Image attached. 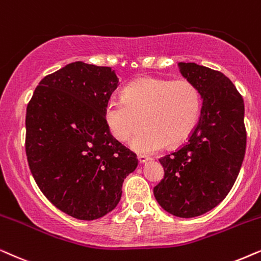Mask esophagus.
<instances>
[{"label": "esophagus", "instance_id": "34e87169", "mask_svg": "<svg viewBox=\"0 0 261 261\" xmlns=\"http://www.w3.org/2000/svg\"><path fill=\"white\" fill-rule=\"evenodd\" d=\"M137 159H138V162H140V163H144V162H147V161H149V160H150V158H148V156H145V155H138Z\"/></svg>", "mask_w": 261, "mask_h": 261}]
</instances>
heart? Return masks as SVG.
Instances as JSON below:
<instances>
[{"label":"heart","mask_w":261,"mask_h":261,"mask_svg":"<svg viewBox=\"0 0 261 261\" xmlns=\"http://www.w3.org/2000/svg\"><path fill=\"white\" fill-rule=\"evenodd\" d=\"M201 110L199 90L186 80L143 77L128 85L124 98H111L105 119L116 140L126 141L135 134L131 147L141 152H156L167 144L176 147L196 127Z\"/></svg>","instance_id":"b5f03b06"}]
</instances>
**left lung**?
I'll list each match as a JSON object with an SVG mask.
<instances>
[{
	"label": "left lung",
	"mask_w": 261,
	"mask_h": 261,
	"mask_svg": "<svg viewBox=\"0 0 261 261\" xmlns=\"http://www.w3.org/2000/svg\"><path fill=\"white\" fill-rule=\"evenodd\" d=\"M179 67L199 90L203 106L189 141L160 159L165 176L154 196L169 214L190 218L227 197L244 161L247 134L244 99L227 76L196 63Z\"/></svg>",
	"instance_id": "8db88e82"
}]
</instances>
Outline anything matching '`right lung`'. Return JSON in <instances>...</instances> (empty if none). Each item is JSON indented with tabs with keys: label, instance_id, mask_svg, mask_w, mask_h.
<instances>
[{
	"label": "right lung",
	"instance_id": "right-lung-1",
	"mask_svg": "<svg viewBox=\"0 0 261 261\" xmlns=\"http://www.w3.org/2000/svg\"><path fill=\"white\" fill-rule=\"evenodd\" d=\"M118 87L110 67L83 62L45 76L26 111L25 150L44 196L79 220H96L119 203L137 155L112 136L105 107Z\"/></svg>",
	"mask_w": 261,
	"mask_h": 261
}]
</instances>
